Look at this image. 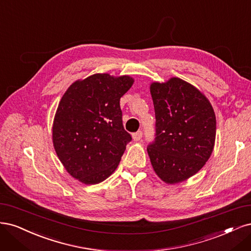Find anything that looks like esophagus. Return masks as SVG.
<instances>
[{
    "label": "esophagus",
    "mask_w": 251,
    "mask_h": 251,
    "mask_svg": "<svg viewBox=\"0 0 251 251\" xmlns=\"http://www.w3.org/2000/svg\"><path fill=\"white\" fill-rule=\"evenodd\" d=\"M142 136H143V132L142 131H137V132L132 134V139H133L134 142H139L142 139Z\"/></svg>",
    "instance_id": "34e87169"
}]
</instances>
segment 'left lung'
Here are the masks:
<instances>
[{
    "mask_svg": "<svg viewBox=\"0 0 251 251\" xmlns=\"http://www.w3.org/2000/svg\"><path fill=\"white\" fill-rule=\"evenodd\" d=\"M156 119L155 142L147 148L153 170L167 184L195 175L211 157L216 140V116L197 87L172 77L152 82Z\"/></svg>",
    "mask_w": 251,
    "mask_h": 251,
    "instance_id": "left-lung-1",
    "label": "left lung"
}]
</instances>
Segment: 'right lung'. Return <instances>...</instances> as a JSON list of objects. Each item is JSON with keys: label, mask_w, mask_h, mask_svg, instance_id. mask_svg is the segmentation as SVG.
<instances>
[{"label": "right lung", "mask_w": 251, "mask_h": 251, "mask_svg": "<svg viewBox=\"0 0 251 251\" xmlns=\"http://www.w3.org/2000/svg\"><path fill=\"white\" fill-rule=\"evenodd\" d=\"M128 75L94 74L73 82L53 121V146L67 172L84 184L116 171L131 135L123 127L120 99L132 86Z\"/></svg>", "instance_id": "right-lung-1"}]
</instances>
